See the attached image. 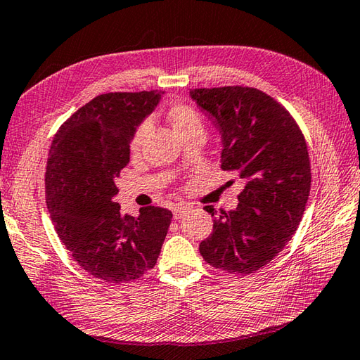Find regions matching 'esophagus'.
<instances>
[{
  "instance_id": "1",
  "label": "esophagus",
  "mask_w": 360,
  "mask_h": 360,
  "mask_svg": "<svg viewBox=\"0 0 360 360\" xmlns=\"http://www.w3.org/2000/svg\"><path fill=\"white\" fill-rule=\"evenodd\" d=\"M188 212V207L186 205H175L172 208V214H174V219H180L183 216L186 214Z\"/></svg>"
}]
</instances>
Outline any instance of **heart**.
Returning a JSON list of instances; mask_svg holds the SVG:
<instances>
[{
    "mask_svg": "<svg viewBox=\"0 0 360 360\" xmlns=\"http://www.w3.org/2000/svg\"><path fill=\"white\" fill-rule=\"evenodd\" d=\"M167 119L171 122L175 133H177L180 138L186 136V134L193 133L195 130H203V122H202V117L199 116V112L188 105H172L167 111ZM147 130H148V122H144V124H141L136 128L130 144L133 153H136L141 148Z\"/></svg>",
    "mask_w": 360,
    "mask_h": 360,
    "instance_id": "heart-1",
    "label": "heart"
}]
</instances>
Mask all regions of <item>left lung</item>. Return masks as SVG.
Segmentation results:
<instances>
[{"label": "left lung", "mask_w": 360, "mask_h": 360, "mask_svg": "<svg viewBox=\"0 0 360 360\" xmlns=\"http://www.w3.org/2000/svg\"><path fill=\"white\" fill-rule=\"evenodd\" d=\"M189 97L221 134V167L246 180L238 207L216 216L199 250L214 268L250 274L285 248L302 219L311 179L306 139L285 108L254 87L193 89Z\"/></svg>", "instance_id": "8db88e82"}]
</instances>
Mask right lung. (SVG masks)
<instances>
[{"instance_id":"1","label":"right lung","mask_w":360,"mask_h":360,"mask_svg":"<svg viewBox=\"0 0 360 360\" xmlns=\"http://www.w3.org/2000/svg\"><path fill=\"white\" fill-rule=\"evenodd\" d=\"M162 94H103L72 114L53 139L45 174L50 218L75 262L101 281L130 282L152 269L171 226L166 208H141L133 218L114 202L133 134Z\"/></svg>"}]
</instances>
